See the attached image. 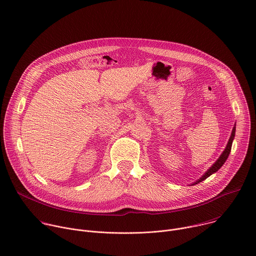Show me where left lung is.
<instances>
[{
    "label": "left lung",
    "mask_w": 256,
    "mask_h": 256,
    "mask_svg": "<svg viewBox=\"0 0 256 256\" xmlns=\"http://www.w3.org/2000/svg\"><path fill=\"white\" fill-rule=\"evenodd\" d=\"M235 128H233V130H232V134H231V136H230V138H229V142H228V144H227V147H226V149H225V151L223 152V154L220 156V158H218V160H216V162L206 172V174L202 177V178H200L194 184H200V182H202V180H204V179H206L208 176H210L212 173H214V172H216L218 169H220L222 166H223V164L226 162V160H227V158H228V156H229V154H230V152H231V148H232V142H233V138H234V136H235Z\"/></svg>",
    "instance_id": "1"
}]
</instances>
